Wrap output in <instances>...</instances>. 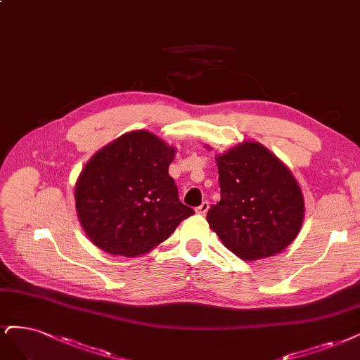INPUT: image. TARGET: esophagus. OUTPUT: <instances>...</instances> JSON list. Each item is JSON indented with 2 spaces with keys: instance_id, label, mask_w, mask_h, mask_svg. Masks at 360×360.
<instances>
[{
  "instance_id": "1",
  "label": "esophagus",
  "mask_w": 360,
  "mask_h": 360,
  "mask_svg": "<svg viewBox=\"0 0 360 360\" xmlns=\"http://www.w3.org/2000/svg\"><path fill=\"white\" fill-rule=\"evenodd\" d=\"M208 207H210V202H208V201H202L201 205H198V207L195 208V212H196L198 214H205V213L208 212Z\"/></svg>"
}]
</instances>
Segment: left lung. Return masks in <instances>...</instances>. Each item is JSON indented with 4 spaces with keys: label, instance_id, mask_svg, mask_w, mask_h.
<instances>
[{
    "label": "left lung",
    "instance_id": "1",
    "mask_svg": "<svg viewBox=\"0 0 360 360\" xmlns=\"http://www.w3.org/2000/svg\"><path fill=\"white\" fill-rule=\"evenodd\" d=\"M220 201L207 221L244 260L277 255L296 238L304 198L289 168L259 143H243L217 156Z\"/></svg>",
    "mask_w": 360,
    "mask_h": 360
}]
</instances>
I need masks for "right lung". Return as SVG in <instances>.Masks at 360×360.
Here are the masks:
<instances>
[{"label":"right lung","instance_id":"1","mask_svg":"<svg viewBox=\"0 0 360 360\" xmlns=\"http://www.w3.org/2000/svg\"><path fill=\"white\" fill-rule=\"evenodd\" d=\"M176 150L147 131L123 134L96 152L76 184V208L91 241L110 255L140 256L195 212L168 174Z\"/></svg>","mask_w":360,"mask_h":360}]
</instances>
